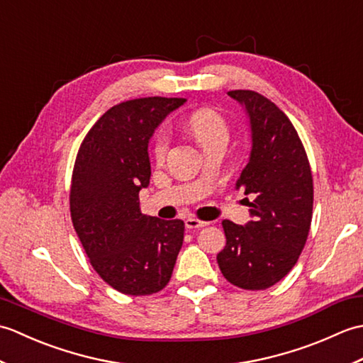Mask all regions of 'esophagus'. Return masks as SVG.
<instances>
[{
    "label": "esophagus",
    "mask_w": 363,
    "mask_h": 363,
    "mask_svg": "<svg viewBox=\"0 0 363 363\" xmlns=\"http://www.w3.org/2000/svg\"><path fill=\"white\" fill-rule=\"evenodd\" d=\"M207 225H209V223L203 221V220H198L195 217H190V218L186 220V228L187 229H199V228H204Z\"/></svg>",
    "instance_id": "34e87169"
}]
</instances>
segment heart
I'll use <instances>...</instances> for the list:
<instances>
[{"mask_svg": "<svg viewBox=\"0 0 363 363\" xmlns=\"http://www.w3.org/2000/svg\"><path fill=\"white\" fill-rule=\"evenodd\" d=\"M187 125L191 133L203 146L218 138H228V125L223 115L211 107H201L191 112L187 118ZM169 146V134L167 130H159L154 137L152 157L156 162H164Z\"/></svg>", "mask_w": 363, "mask_h": 363, "instance_id": "1", "label": "heart"}]
</instances>
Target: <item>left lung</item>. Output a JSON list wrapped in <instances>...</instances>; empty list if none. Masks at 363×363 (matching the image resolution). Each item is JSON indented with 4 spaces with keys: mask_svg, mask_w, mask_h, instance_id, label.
Instances as JSON below:
<instances>
[{
    "mask_svg": "<svg viewBox=\"0 0 363 363\" xmlns=\"http://www.w3.org/2000/svg\"><path fill=\"white\" fill-rule=\"evenodd\" d=\"M250 117L252 150L237 181L252 221L223 220L226 246L217 262L223 276L245 290H265L290 273L309 235L313 179L304 145L287 115L252 90L228 91Z\"/></svg>",
    "mask_w": 363,
    "mask_h": 363,
    "instance_id": "obj_1",
    "label": "left lung"
}]
</instances>
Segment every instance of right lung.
I'll list each match as a JSON object with an SVG mask.
<instances>
[{
    "label": "right lung",
    "mask_w": 363,
    "mask_h": 363,
    "mask_svg": "<svg viewBox=\"0 0 363 363\" xmlns=\"http://www.w3.org/2000/svg\"><path fill=\"white\" fill-rule=\"evenodd\" d=\"M186 101L148 96L111 107L84 137L74 160V230L95 272L125 295L164 289L184 242V221L142 213L138 191L150 184L154 129Z\"/></svg>",
    "instance_id": "right-lung-1"
}]
</instances>
